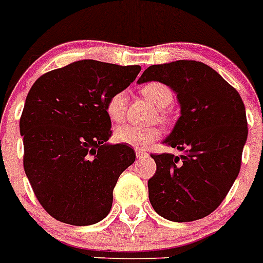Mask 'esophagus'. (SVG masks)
<instances>
[{
	"instance_id": "34e87169",
	"label": "esophagus",
	"mask_w": 263,
	"mask_h": 263,
	"mask_svg": "<svg viewBox=\"0 0 263 263\" xmlns=\"http://www.w3.org/2000/svg\"><path fill=\"white\" fill-rule=\"evenodd\" d=\"M148 156V154L147 152H145V151H143V149H136V157H138L139 160H141V159H145V157Z\"/></svg>"
}]
</instances>
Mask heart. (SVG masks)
Wrapping results in <instances>:
<instances>
[{
  "label": "heart",
  "mask_w": 263,
  "mask_h": 263,
  "mask_svg": "<svg viewBox=\"0 0 263 263\" xmlns=\"http://www.w3.org/2000/svg\"><path fill=\"white\" fill-rule=\"evenodd\" d=\"M141 93L155 104L157 108H166L172 103L173 92L166 84L160 82H149L141 87ZM128 102L127 91H116L108 98L106 103V114L109 120L118 123L124 119ZM161 136V129L157 127H139L134 124L119 125L114 132V139L120 144H127L134 148H145L152 141Z\"/></svg>",
  "instance_id": "1"
}]
</instances>
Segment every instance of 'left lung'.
I'll return each mask as SVG.
<instances>
[{
	"label": "left lung",
	"instance_id": "1",
	"mask_svg": "<svg viewBox=\"0 0 263 263\" xmlns=\"http://www.w3.org/2000/svg\"><path fill=\"white\" fill-rule=\"evenodd\" d=\"M152 81L177 95L181 115L163 143L182 154L151 155L156 163L148 180L151 205L173 222L200 220L220 206L239 173L245 106L236 88L197 61L149 66L138 83Z\"/></svg>",
	"mask_w": 263,
	"mask_h": 263
}]
</instances>
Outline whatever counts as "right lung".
Here are the masks:
<instances>
[{"mask_svg": "<svg viewBox=\"0 0 263 263\" xmlns=\"http://www.w3.org/2000/svg\"><path fill=\"white\" fill-rule=\"evenodd\" d=\"M140 70L77 61L43 74L27 93L20 120L25 173L55 220L86 227L111 211L116 181L136 155L129 145L107 143L112 131L106 103Z\"/></svg>", "mask_w": 263, "mask_h": 263, "instance_id": "1", "label": "right lung"}]
</instances>
